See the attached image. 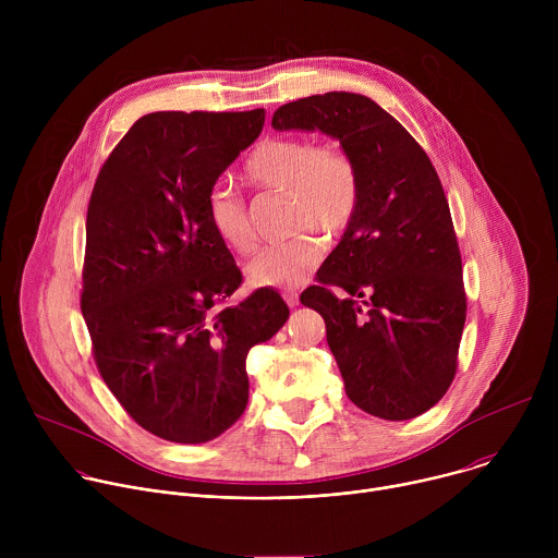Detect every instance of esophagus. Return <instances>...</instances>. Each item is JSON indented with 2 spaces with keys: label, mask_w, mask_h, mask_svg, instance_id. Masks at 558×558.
<instances>
[{
  "label": "esophagus",
  "mask_w": 558,
  "mask_h": 558,
  "mask_svg": "<svg viewBox=\"0 0 558 558\" xmlns=\"http://www.w3.org/2000/svg\"><path fill=\"white\" fill-rule=\"evenodd\" d=\"M282 298H284V302H287L291 308H293V306H298V302H300V300H298V291H295V289H284V291H282Z\"/></svg>",
  "instance_id": "34e87169"
}]
</instances>
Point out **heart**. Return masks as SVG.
<instances>
[{
    "instance_id": "1",
    "label": "heart",
    "mask_w": 558,
    "mask_h": 558,
    "mask_svg": "<svg viewBox=\"0 0 558 558\" xmlns=\"http://www.w3.org/2000/svg\"><path fill=\"white\" fill-rule=\"evenodd\" d=\"M245 174L258 187L289 196V227L338 235L357 205V172L351 156L336 145H317L304 136L263 141L245 163ZM205 216L218 241L235 254H252L256 238L245 201L229 183L211 185ZM323 245L311 233H298L269 245L247 265L254 287H295L320 263Z\"/></svg>"
}]
</instances>
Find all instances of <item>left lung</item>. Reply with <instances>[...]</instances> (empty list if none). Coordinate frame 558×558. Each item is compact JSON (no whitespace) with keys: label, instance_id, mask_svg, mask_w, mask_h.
Instances as JSON below:
<instances>
[{"label":"left lung","instance_id":"obj_1","mask_svg":"<svg viewBox=\"0 0 558 558\" xmlns=\"http://www.w3.org/2000/svg\"><path fill=\"white\" fill-rule=\"evenodd\" d=\"M271 125L320 130L357 172L355 214L317 271L320 284L300 295L325 317L349 400L388 422L426 413L452 384L465 323L461 254L430 158L400 121L355 93L284 104Z\"/></svg>","mask_w":558,"mask_h":558}]
</instances>
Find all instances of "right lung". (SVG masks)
Instances as JSON below:
<instances>
[{"label": "right lung", "mask_w": 558, "mask_h": 558, "mask_svg": "<svg viewBox=\"0 0 558 558\" xmlns=\"http://www.w3.org/2000/svg\"><path fill=\"white\" fill-rule=\"evenodd\" d=\"M265 125L252 112H151L104 163L88 205L82 313L99 373L128 415L205 444L245 413L254 344L289 317L274 289L225 300L243 276L211 231V185Z\"/></svg>", "instance_id": "1"}]
</instances>
